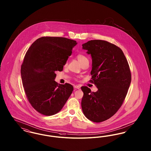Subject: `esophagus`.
Here are the masks:
<instances>
[{"instance_id": "1", "label": "esophagus", "mask_w": 151, "mask_h": 151, "mask_svg": "<svg viewBox=\"0 0 151 151\" xmlns=\"http://www.w3.org/2000/svg\"><path fill=\"white\" fill-rule=\"evenodd\" d=\"M80 87H81V86H80V85H76V86H74V88H75V89H80Z\"/></svg>"}]
</instances>
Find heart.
Listing matches in <instances>:
<instances>
[{
	"instance_id": "heart-1",
	"label": "heart",
	"mask_w": 151,
	"mask_h": 151,
	"mask_svg": "<svg viewBox=\"0 0 151 151\" xmlns=\"http://www.w3.org/2000/svg\"><path fill=\"white\" fill-rule=\"evenodd\" d=\"M76 58H77V59H78V60H79V62H80V63H81L82 62H83L84 60H86V59H88L87 58H86L85 55H83V54H79L78 55H77Z\"/></svg>"
}]
</instances>
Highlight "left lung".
Here are the masks:
<instances>
[{
    "label": "left lung",
    "instance_id": "8db88e82",
    "mask_svg": "<svg viewBox=\"0 0 151 151\" xmlns=\"http://www.w3.org/2000/svg\"><path fill=\"white\" fill-rule=\"evenodd\" d=\"M82 46L92 56L90 82L98 91L81 87L84 93L81 108L90 121L103 122L115 114L125 99L131 81L129 65L122 50L113 43L94 40Z\"/></svg>",
    "mask_w": 151,
    "mask_h": 151
}]
</instances>
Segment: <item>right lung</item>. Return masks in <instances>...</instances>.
<instances>
[{
	"mask_svg": "<svg viewBox=\"0 0 151 151\" xmlns=\"http://www.w3.org/2000/svg\"><path fill=\"white\" fill-rule=\"evenodd\" d=\"M76 44L65 37H42L27 51L21 66L22 83L28 100L38 113L57 114L72 93V85L58 84L54 79Z\"/></svg>",
	"mask_w": 151,
	"mask_h": 151,
	"instance_id": "add662e5",
	"label": "right lung"
}]
</instances>
